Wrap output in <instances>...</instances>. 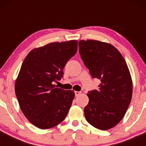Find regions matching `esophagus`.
<instances>
[{"label": "esophagus", "mask_w": 146, "mask_h": 146, "mask_svg": "<svg viewBox=\"0 0 146 146\" xmlns=\"http://www.w3.org/2000/svg\"><path fill=\"white\" fill-rule=\"evenodd\" d=\"M80 94H81V92H79V91H75V95H76V96H78V95H80Z\"/></svg>", "instance_id": "obj_1"}]
</instances>
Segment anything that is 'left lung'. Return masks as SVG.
Instances as JSON below:
<instances>
[{"instance_id":"left-lung-1","label":"left lung","mask_w":146,"mask_h":146,"mask_svg":"<svg viewBox=\"0 0 146 146\" xmlns=\"http://www.w3.org/2000/svg\"><path fill=\"white\" fill-rule=\"evenodd\" d=\"M79 52L98 90L89 92L84 108L86 120L100 130L114 127L124 117L132 98L133 83L124 58L114 46L98 40H80Z\"/></svg>"}]
</instances>
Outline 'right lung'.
<instances>
[{"label":"right lung","mask_w":146,"mask_h":146,"mask_svg":"<svg viewBox=\"0 0 146 146\" xmlns=\"http://www.w3.org/2000/svg\"><path fill=\"white\" fill-rule=\"evenodd\" d=\"M78 41L52 42L32 49L25 58L15 84L22 111L41 129L54 127L67 116L75 98L73 90L55 88L66 63L76 54Z\"/></svg>","instance_id":"add662e5"}]
</instances>
